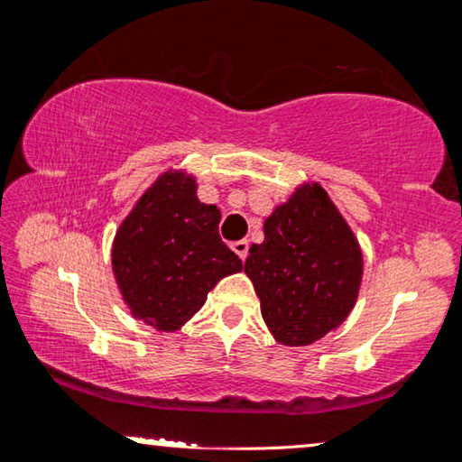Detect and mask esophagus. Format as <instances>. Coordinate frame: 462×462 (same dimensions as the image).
Wrapping results in <instances>:
<instances>
[{
	"instance_id": "esophagus-1",
	"label": "esophagus",
	"mask_w": 462,
	"mask_h": 462,
	"mask_svg": "<svg viewBox=\"0 0 462 462\" xmlns=\"http://www.w3.org/2000/svg\"><path fill=\"white\" fill-rule=\"evenodd\" d=\"M232 250L240 256L242 261H245L246 256H248V240H238V242H234V245H232Z\"/></svg>"
}]
</instances>
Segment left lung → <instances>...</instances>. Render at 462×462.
Instances as JSON below:
<instances>
[{
  "label": "left lung",
  "mask_w": 462,
  "mask_h": 462,
  "mask_svg": "<svg viewBox=\"0 0 462 462\" xmlns=\"http://www.w3.org/2000/svg\"><path fill=\"white\" fill-rule=\"evenodd\" d=\"M264 240L248 250L245 273L269 332L285 346H308L353 311L363 250L319 183L295 187L264 220Z\"/></svg>",
  "instance_id": "8db88e82"
}]
</instances>
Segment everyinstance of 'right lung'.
Segmentation results:
<instances>
[{"label":"right lung","instance_id":"1","mask_svg":"<svg viewBox=\"0 0 462 462\" xmlns=\"http://www.w3.org/2000/svg\"><path fill=\"white\" fill-rule=\"evenodd\" d=\"M220 209L198 199V181L169 169L140 195L112 245V271L130 314L177 332L198 314L217 281L242 271L224 245Z\"/></svg>","mask_w":462,"mask_h":462}]
</instances>
